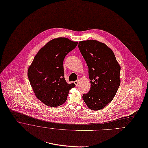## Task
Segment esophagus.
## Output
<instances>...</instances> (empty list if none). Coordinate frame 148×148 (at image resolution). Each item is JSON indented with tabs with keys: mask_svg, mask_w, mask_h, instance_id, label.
<instances>
[{
	"mask_svg": "<svg viewBox=\"0 0 148 148\" xmlns=\"http://www.w3.org/2000/svg\"><path fill=\"white\" fill-rule=\"evenodd\" d=\"M79 79H78V80H77V81H74V84H75L76 86H78V84H79Z\"/></svg>",
	"mask_w": 148,
	"mask_h": 148,
	"instance_id": "obj_1",
	"label": "esophagus"
}]
</instances>
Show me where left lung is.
<instances>
[{
	"label": "left lung",
	"instance_id": "obj_1",
	"mask_svg": "<svg viewBox=\"0 0 148 148\" xmlns=\"http://www.w3.org/2000/svg\"><path fill=\"white\" fill-rule=\"evenodd\" d=\"M79 49L89 68L91 88L82 98L92 110L104 108L114 98L120 85L121 67L111 49L96 40L79 42Z\"/></svg>",
	"mask_w": 148,
	"mask_h": 148
}]
</instances>
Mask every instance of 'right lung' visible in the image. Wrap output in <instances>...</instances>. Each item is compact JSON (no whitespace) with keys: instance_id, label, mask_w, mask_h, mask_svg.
<instances>
[{"instance_id":"obj_1","label":"right lung","mask_w":148,"mask_h":148,"mask_svg":"<svg viewBox=\"0 0 148 148\" xmlns=\"http://www.w3.org/2000/svg\"><path fill=\"white\" fill-rule=\"evenodd\" d=\"M78 42L66 38H55L47 43L35 56L27 72L31 86L38 99L45 105L56 107L64 103L70 90L64 77L63 60L74 49Z\"/></svg>"}]
</instances>
